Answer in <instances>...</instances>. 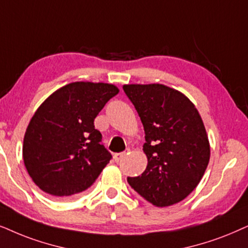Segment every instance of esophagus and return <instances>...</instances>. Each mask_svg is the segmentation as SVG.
<instances>
[{
	"label": "esophagus",
	"instance_id": "esophagus-1",
	"mask_svg": "<svg viewBox=\"0 0 248 248\" xmlns=\"http://www.w3.org/2000/svg\"><path fill=\"white\" fill-rule=\"evenodd\" d=\"M126 155V153L125 152H123V153H117V154H115L114 155V159H115V162H120V160L123 158V157Z\"/></svg>",
	"mask_w": 248,
	"mask_h": 248
}]
</instances>
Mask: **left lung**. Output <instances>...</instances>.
<instances>
[{"label": "left lung", "instance_id": "obj_1", "mask_svg": "<svg viewBox=\"0 0 248 248\" xmlns=\"http://www.w3.org/2000/svg\"><path fill=\"white\" fill-rule=\"evenodd\" d=\"M123 89L143 124L148 159L142 174L127 181L152 204L171 206L187 197L206 171L211 147L204 122L190 99L170 86L124 84Z\"/></svg>", "mask_w": 248, "mask_h": 248}]
</instances>
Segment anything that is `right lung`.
Masks as SVG:
<instances>
[{"label": "right lung", "mask_w": 248, "mask_h": 248, "mask_svg": "<svg viewBox=\"0 0 248 248\" xmlns=\"http://www.w3.org/2000/svg\"><path fill=\"white\" fill-rule=\"evenodd\" d=\"M118 92L110 83L73 82L42 102L22 144L26 170L41 190L69 198L94 183L111 157L94 118Z\"/></svg>", "instance_id": "1"}]
</instances>
